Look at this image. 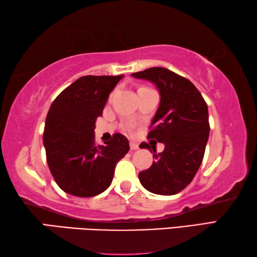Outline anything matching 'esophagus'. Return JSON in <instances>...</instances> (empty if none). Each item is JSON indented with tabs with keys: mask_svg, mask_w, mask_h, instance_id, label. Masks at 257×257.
Returning a JSON list of instances; mask_svg holds the SVG:
<instances>
[{
	"mask_svg": "<svg viewBox=\"0 0 257 257\" xmlns=\"http://www.w3.org/2000/svg\"><path fill=\"white\" fill-rule=\"evenodd\" d=\"M130 150L132 151L138 150V144H136V143H134V142H130Z\"/></svg>",
	"mask_w": 257,
	"mask_h": 257,
	"instance_id": "34e87169",
	"label": "esophagus"
}]
</instances>
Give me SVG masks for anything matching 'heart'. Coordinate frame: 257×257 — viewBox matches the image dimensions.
<instances>
[{
    "label": "heart",
    "instance_id": "obj_1",
    "mask_svg": "<svg viewBox=\"0 0 257 257\" xmlns=\"http://www.w3.org/2000/svg\"><path fill=\"white\" fill-rule=\"evenodd\" d=\"M142 89H147V88H146V87H141V88H139L138 90H142Z\"/></svg>",
    "mask_w": 257,
    "mask_h": 257
}]
</instances>
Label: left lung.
Returning a JSON list of instances; mask_svg holds the SVG:
<instances>
[{"label": "left lung", "instance_id": "1", "mask_svg": "<svg viewBox=\"0 0 257 257\" xmlns=\"http://www.w3.org/2000/svg\"><path fill=\"white\" fill-rule=\"evenodd\" d=\"M132 76L153 82L161 95L147 136L151 145H139L150 151L152 146L155 161L139 172V181L151 193L178 194L190 184L202 164L210 135L207 104L193 82L169 69L154 67ZM155 140L165 144L162 154H156Z\"/></svg>", "mask_w": 257, "mask_h": 257}]
</instances>
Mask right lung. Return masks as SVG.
I'll return each instance as SVG.
<instances>
[{"label": "right lung", "mask_w": 257, "mask_h": 257, "mask_svg": "<svg viewBox=\"0 0 257 257\" xmlns=\"http://www.w3.org/2000/svg\"><path fill=\"white\" fill-rule=\"evenodd\" d=\"M120 76H84L62 90L49 110L43 143L50 171L61 189L93 197L111 185L116 163L129 142L114 134L105 145L95 143V122Z\"/></svg>", "instance_id": "1"}]
</instances>
